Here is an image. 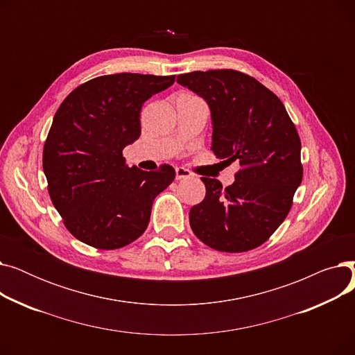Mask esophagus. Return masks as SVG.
<instances>
[{
    "label": "esophagus",
    "mask_w": 355,
    "mask_h": 355,
    "mask_svg": "<svg viewBox=\"0 0 355 355\" xmlns=\"http://www.w3.org/2000/svg\"><path fill=\"white\" fill-rule=\"evenodd\" d=\"M193 177L191 171L187 170V168H182V166H178L175 170V178L177 180H184V178H190Z\"/></svg>",
    "instance_id": "esophagus-1"
}]
</instances>
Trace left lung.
Returning a JSON list of instances; mask_svg holds the SVG:
<instances>
[{"mask_svg": "<svg viewBox=\"0 0 355 355\" xmlns=\"http://www.w3.org/2000/svg\"><path fill=\"white\" fill-rule=\"evenodd\" d=\"M177 82L209 103L211 151L227 164H240L226 189L218 180L201 177L206 197L191 207L190 226L211 249H256L282 225L302 182L295 123L272 90L239 70H197L180 74Z\"/></svg>", "mask_w": 355, "mask_h": 355, "instance_id": "left-lung-1", "label": "left lung"}]
</instances>
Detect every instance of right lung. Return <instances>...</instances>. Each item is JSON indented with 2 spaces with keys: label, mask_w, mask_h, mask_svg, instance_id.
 I'll return each instance as SVG.
<instances>
[{
  "label": "right lung",
  "mask_w": 355,
  "mask_h": 355,
  "mask_svg": "<svg viewBox=\"0 0 355 355\" xmlns=\"http://www.w3.org/2000/svg\"><path fill=\"white\" fill-rule=\"evenodd\" d=\"M175 76L116 73L82 83L59 106L43 148L53 206L83 243L121 249L148 227L155 197L175 178L171 165L157 171L129 168L123 148L141 135V107Z\"/></svg>",
  "instance_id": "1"
}]
</instances>
